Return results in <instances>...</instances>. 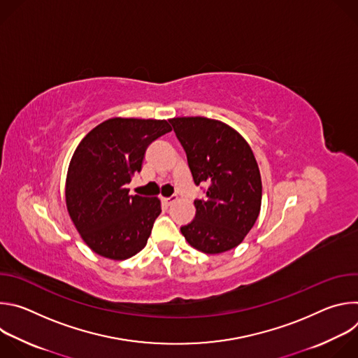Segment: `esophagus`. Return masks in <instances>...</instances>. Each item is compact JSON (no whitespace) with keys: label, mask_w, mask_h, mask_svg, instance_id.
I'll list each match as a JSON object with an SVG mask.
<instances>
[{"label":"esophagus","mask_w":358,"mask_h":358,"mask_svg":"<svg viewBox=\"0 0 358 358\" xmlns=\"http://www.w3.org/2000/svg\"><path fill=\"white\" fill-rule=\"evenodd\" d=\"M177 201V196H164L163 198V202L166 203V206H171V203H174Z\"/></svg>","instance_id":"esophagus-1"}]
</instances>
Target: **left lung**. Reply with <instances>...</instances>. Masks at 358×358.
Returning a JSON list of instances; mask_svg holds the SVG:
<instances>
[{
  "instance_id": "1",
  "label": "left lung",
  "mask_w": 358,
  "mask_h": 358,
  "mask_svg": "<svg viewBox=\"0 0 358 358\" xmlns=\"http://www.w3.org/2000/svg\"><path fill=\"white\" fill-rule=\"evenodd\" d=\"M169 122L185 150L194 182L207 185V196L194 201L195 218L181 234L203 253L236 248L261 211L262 180L252 148L220 120L195 116Z\"/></svg>"
}]
</instances>
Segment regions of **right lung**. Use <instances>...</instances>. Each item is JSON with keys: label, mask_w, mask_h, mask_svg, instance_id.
Returning a JSON list of instances; mask_svg holds the SVG:
<instances>
[{"label": "right lung", "mask_w": 358, "mask_h": 358, "mask_svg": "<svg viewBox=\"0 0 358 358\" xmlns=\"http://www.w3.org/2000/svg\"><path fill=\"white\" fill-rule=\"evenodd\" d=\"M171 131L167 120L113 117L92 129L69 163L65 196L85 243L113 261L140 252L162 213L157 196L130 195L150 143Z\"/></svg>", "instance_id": "1"}]
</instances>
